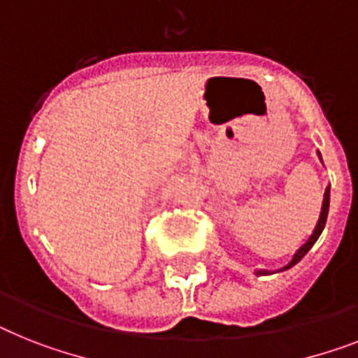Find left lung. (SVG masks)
I'll use <instances>...</instances> for the list:
<instances>
[{"instance_id": "1", "label": "left lung", "mask_w": 358, "mask_h": 358, "mask_svg": "<svg viewBox=\"0 0 358 358\" xmlns=\"http://www.w3.org/2000/svg\"><path fill=\"white\" fill-rule=\"evenodd\" d=\"M318 155H320V153H318ZM327 212H329V186H327L326 194H324V201H322L320 217H318V223H317V227H315V230H313L311 238L307 239L306 243H303L302 247H300V249L296 250V252H294V256H292L291 262H289V264L285 265V267H283V268H280V271H287V268H291L292 265H296L298 262H300V259H302L307 252H309V249H311L313 245L317 243L318 236L322 234V230H324V227H326ZM256 274H271V273H268V271H256Z\"/></svg>"}]
</instances>
